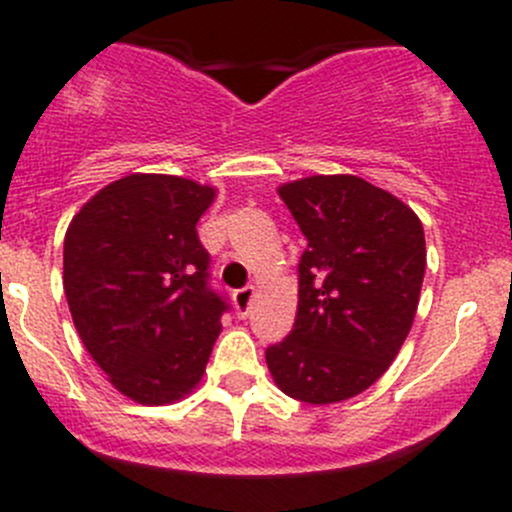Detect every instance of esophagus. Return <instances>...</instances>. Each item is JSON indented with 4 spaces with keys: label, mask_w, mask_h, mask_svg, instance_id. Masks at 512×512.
<instances>
[{
    "label": "esophagus",
    "mask_w": 512,
    "mask_h": 512,
    "mask_svg": "<svg viewBox=\"0 0 512 512\" xmlns=\"http://www.w3.org/2000/svg\"><path fill=\"white\" fill-rule=\"evenodd\" d=\"M252 299H255V287L237 289V292H235V309H237V314H240V317H247Z\"/></svg>",
    "instance_id": "1"
}]
</instances>
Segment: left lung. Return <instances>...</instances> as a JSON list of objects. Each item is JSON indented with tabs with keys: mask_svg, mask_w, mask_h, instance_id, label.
Wrapping results in <instances>:
<instances>
[{
	"mask_svg": "<svg viewBox=\"0 0 512 512\" xmlns=\"http://www.w3.org/2000/svg\"><path fill=\"white\" fill-rule=\"evenodd\" d=\"M277 193L307 250L294 329L267 349V369L292 399L339 404L379 381L409 337L426 272L423 225L359 175H309Z\"/></svg>",
	"mask_w": 512,
	"mask_h": 512,
	"instance_id": "obj_1",
	"label": "left lung"
}]
</instances>
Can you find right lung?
Wrapping results in <instances>:
<instances>
[{
  "mask_svg": "<svg viewBox=\"0 0 512 512\" xmlns=\"http://www.w3.org/2000/svg\"><path fill=\"white\" fill-rule=\"evenodd\" d=\"M218 190L190 178L131 173L101 188L64 237V292L91 359L143 406L200 384L225 302L208 287L200 215Z\"/></svg>",
  "mask_w": 512,
  "mask_h": 512,
  "instance_id": "add662e5",
  "label": "right lung"
}]
</instances>
